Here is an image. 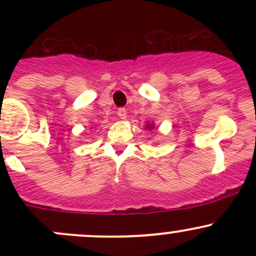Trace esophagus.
<instances>
[{
  "mask_svg": "<svg viewBox=\"0 0 256 256\" xmlns=\"http://www.w3.org/2000/svg\"><path fill=\"white\" fill-rule=\"evenodd\" d=\"M118 118H122V120H125V118H126V109H125V108H120V109L118 110Z\"/></svg>",
  "mask_w": 256,
  "mask_h": 256,
  "instance_id": "esophagus-1",
  "label": "esophagus"
}]
</instances>
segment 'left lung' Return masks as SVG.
I'll list each match as a JSON object with an SVG mask.
<instances>
[{
	"label": "left lung",
	"mask_w": 256,
	"mask_h": 256,
	"mask_svg": "<svg viewBox=\"0 0 256 256\" xmlns=\"http://www.w3.org/2000/svg\"><path fill=\"white\" fill-rule=\"evenodd\" d=\"M147 128H148L150 130H151V128H154V126H152V125H147Z\"/></svg>",
	"instance_id": "8db88e82"
}]
</instances>
